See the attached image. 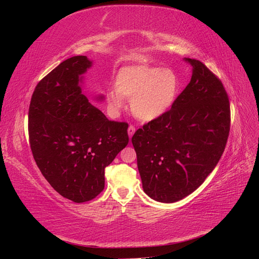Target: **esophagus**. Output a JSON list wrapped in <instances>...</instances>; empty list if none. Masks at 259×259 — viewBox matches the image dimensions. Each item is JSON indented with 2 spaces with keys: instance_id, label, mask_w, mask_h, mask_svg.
Returning <instances> with one entry per match:
<instances>
[{
  "instance_id": "obj_1",
  "label": "esophagus",
  "mask_w": 259,
  "mask_h": 259,
  "mask_svg": "<svg viewBox=\"0 0 259 259\" xmlns=\"http://www.w3.org/2000/svg\"><path fill=\"white\" fill-rule=\"evenodd\" d=\"M134 133H135V127L133 126V125H130V127H128V130H127V134H128L130 139L132 138L133 135H134Z\"/></svg>"
}]
</instances>
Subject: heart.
I'll return each mask as SVG.
<instances>
[{
	"label": "heart",
	"mask_w": 259,
	"mask_h": 259,
	"mask_svg": "<svg viewBox=\"0 0 259 259\" xmlns=\"http://www.w3.org/2000/svg\"><path fill=\"white\" fill-rule=\"evenodd\" d=\"M114 88L106 94L109 110L117 114L131 100L132 111L139 120L150 122L159 119L173 107L180 81L173 69L152 66H127L117 71Z\"/></svg>",
	"instance_id": "1"
}]
</instances>
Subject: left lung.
Segmentation results:
<instances>
[{
    "label": "left lung",
    "mask_w": 259,
    "mask_h": 259,
    "mask_svg": "<svg viewBox=\"0 0 259 259\" xmlns=\"http://www.w3.org/2000/svg\"><path fill=\"white\" fill-rule=\"evenodd\" d=\"M175 104L132 138L144 191L162 203L183 200L204 183L225 150L230 106L222 81L197 59Z\"/></svg>",
    "instance_id": "1"
}]
</instances>
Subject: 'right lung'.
<instances>
[{
	"mask_svg": "<svg viewBox=\"0 0 259 259\" xmlns=\"http://www.w3.org/2000/svg\"><path fill=\"white\" fill-rule=\"evenodd\" d=\"M92 66L86 56L62 61L38 82L29 107L36 165L55 190L75 203L91 201L104 190L105 168L128 144V125L109 121L82 92Z\"/></svg>",
	"mask_w": 259,
	"mask_h": 259,
	"instance_id": "right-lung-1",
	"label": "right lung"
}]
</instances>
